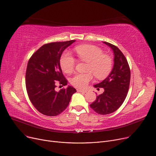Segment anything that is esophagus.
I'll return each instance as SVG.
<instances>
[{
    "label": "esophagus",
    "mask_w": 156,
    "mask_h": 156,
    "mask_svg": "<svg viewBox=\"0 0 156 156\" xmlns=\"http://www.w3.org/2000/svg\"><path fill=\"white\" fill-rule=\"evenodd\" d=\"M76 90L78 92H85V93H86L87 92V90H83V89H80V88H77Z\"/></svg>",
    "instance_id": "esophagus-1"
}]
</instances>
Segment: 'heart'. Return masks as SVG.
<instances>
[{
    "label": "heart",
    "mask_w": 156,
    "mask_h": 156,
    "mask_svg": "<svg viewBox=\"0 0 156 156\" xmlns=\"http://www.w3.org/2000/svg\"><path fill=\"white\" fill-rule=\"evenodd\" d=\"M75 51L80 60L88 63L85 74L77 73L71 79V83L77 88H84L93 78L94 74L98 80H104L111 73L113 60L108 55L104 54L101 48L91 45H81L75 48ZM76 61L68 52H65L61 56L60 65L66 73H71L75 68Z\"/></svg>",
    "instance_id": "heart-1"
}]
</instances>
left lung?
<instances>
[{"label":"left lung","mask_w":156,"mask_h":156,"mask_svg":"<svg viewBox=\"0 0 156 156\" xmlns=\"http://www.w3.org/2000/svg\"><path fill=\"white\" fill-rule=\"evenodd\" d=\"M111 48L114 52V66L109 75L102 82L94 85L104 92L97 96L90 108L97 113L106 115L116 111L125 101L129 86L130 69L124 54L115 45L103 42Z\"/></svg>","instance_id":"left-lung-1"}]
</instances>
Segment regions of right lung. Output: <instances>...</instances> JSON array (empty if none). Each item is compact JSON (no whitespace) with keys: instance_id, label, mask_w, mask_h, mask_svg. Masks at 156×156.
Returning a JSON list of instances; mask_svg holds the SVG:
<instances>
[{"instance_id":"1","label":"right lung","mask_w":156,"mask_h":156,"mask_svg":"<svg viewBox=\"0 0 156 156\" xmlns=\"http://www.w3.org/2000/svg\"><path fill=\"white\" fill-rule=\"evenodd\" d=\"M75 40L45 44L31 55L26 72V88L34 107L44 115L55 116L68 106L76 90L71 86L56 92L57 83L67 85L60 58L62 52Z\"/></svg>"}]
</instances>
